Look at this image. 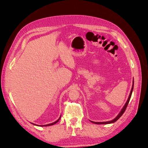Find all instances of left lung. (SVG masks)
<instances>
[{
	"instance_id": "1",
	"label": "left lung",
	"mask_w": 148,
	"mask_h": 148,
	"mask_svg": "<svg viewBox=\"0 0 148 148\" xmlns=\"http://www.w3.org/2000/svg\"><path fill=\"white\" fill-rule=\"evenodd\" d=\"M134 81H133L132 88L131 91H130V95H129V97H128V100H127V101L126 103H125V105L124 106L123 108V109H121V112L119 113V114H118L117 116H116V117L114 119H112V120H111V121H106V122H95V121H91V122H92V123H95V124H109V123H114L115 121H117L118 119L119 118H120L121 116L123 115V114L124 112L125 111V110H126V109H127V106H128V103H129L130 97H131V96H132V91H133V89H134Z\"/></svg>"
}]
</instances>
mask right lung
<instances>
[{
	"mask_svg": "<svg viewBox=\"0 0 148 148\" xmlns=\"http://www.w3.org/2000/svg\"><path fill=\"white\" fill-rule=\"evenodd\" d=\"M60 118H61V116L57 120H56V121H55V122H53V123H50V124H48V125H40V127H46V126H50V125H55V123H57L59 120H60ZM32 124H34V123H32ZM34 125H36V124H34ZM37 126H38V125H37Z\"/></svg>",
	"mask_w": 148,
	"mask_h": 148,
	"instance_id": "add662e5",
	"label": "right lung"
}]
</instances>
